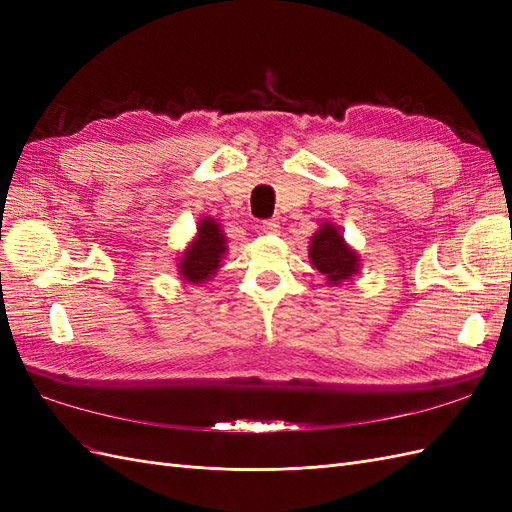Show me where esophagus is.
<instances>
[{
    "instance_id": "1",
    "label": "esophagus",
    "mask_w": 512,
    "mask_h": 512,
    "mask_svg": "<svg viewBox=\"0 0 512 512\" xmlns=\"http://www.w3.org/2000/svg\"><path fill=\"white\" fill-rule=\"evenodd\" d=\"M262 230H265V232H277V230H280V222H277L275 218L262 220Z\"/></svg>"
}]
</instances>
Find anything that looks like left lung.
Here are the masks:
<instances>
[{
    "label": "left lung",
    "mask_w": 512,
    "mask_h": 512,
    "mask_svg": "<svg viewBox=\"0 0 512 512\" xmlns=\"http://www.w3.org/2000/svg\"><path fill=\"white\" fill-rule=\"evenodd\" d=\"M309 258L322 275H327L331 284L350 280L359 271V256L350 250L339 230L331 224H322L314 235L309 245Z\"/></svg>",
    "instance_id": "1"
}]
</instances>
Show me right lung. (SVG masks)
Here are the masks:
<instances>
[{"instance_id": "add662e5", "label": "right lung", "mask_w": 512, "mask_h": 512, "mask_svg": "<svg viewBox=\"0 0 512 512\" xmlns=\"http://www.w3.org/2000/svg\"><path fill=\"white\" fill-rule=\"evenodd\" d=\"M226 252V237L215 220H203L198 226V237L196 241L185 250L179 273L183 280L192 284H200L209 280V277L218 271L220 260Z\"/></svg>"}]
</instances>
